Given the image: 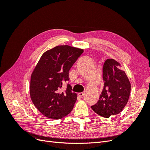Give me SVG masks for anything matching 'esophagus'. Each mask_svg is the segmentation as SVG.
I'll list each match as a JSON object with an SVG mask.
<instances>
[{"instance_id": "esophagus-1", "label": "esophagus", "mask_w": 150, "mask_h": 150, "mask_svg": "<svg viewBox=\"0 0 150 150\" xmlns=\"http://www.w3.org/2000/svg\"><path fill=\"white\" fill-rule=\"evenodd\" d=\"M84 93L83 92H81V93H78V95L79 96H80V97H82V96H83V95H84Z\"/></svg>"}]
</instances>
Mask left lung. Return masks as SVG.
Returning <instances> with one entry per match:
<instances>
[{"label": "left lung", "mask_w": 150, "mask_h": 150, "mask_svg": "<svg viewBox=\"0 0 150 150\" xmlns=\"http://www.w3.org/2000/svg\"><path fill=\"white\" fill-rule=\"evenodd\" d=\"M104 87L92 110L104 117L121 112L128 101L131 84L121 64L112 59L105 61L103 68Z\"/></svg>", "instance_id": "8db88e82"}]
</instances>
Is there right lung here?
<instances>
[{
	"instance_id": "right-lung-1",
	"label": "right lung",
	"mask_w": 150,
	"mask_h": 150,
	"mask_svg": "<svg viewBox=\"0 0 150 150\" xmlns=\"http://www.w3.org/2000/svg\"><path fill=\"white\" fill-rule=\"evenodd\" d=\"M83 50L58 46L45 52L30 77V95L34 106L51 119H61L71 112L77 99L70 84L61 92L62 84L69 81V71Z\"/></svg>"
}]
</instances>
